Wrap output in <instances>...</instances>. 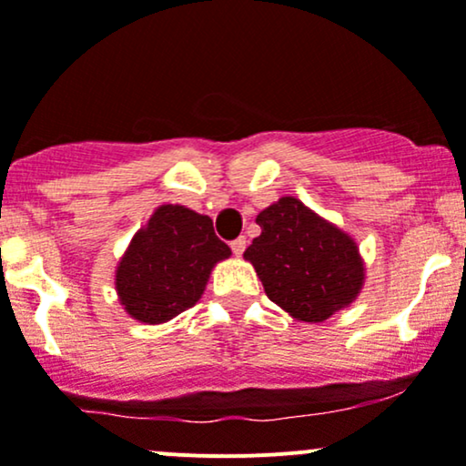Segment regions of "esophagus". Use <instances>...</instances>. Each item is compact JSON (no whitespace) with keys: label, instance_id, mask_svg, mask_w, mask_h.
I'll return each mask as SVG.
<instances>
[{"label":"esophagus","instance_id":"obj_1","mask_svg":"<svg viewBox=\"0 0 466 466\" xmlns=\"http://www.w3.org/2000/svg\"><path fill=\"white\" fill-rule=\"evenodd\" d=\"M246 246H248V241L243 237H238V238H234L232 243H229V248H232V252L237 254V257H241L243 252H246Z\"/></svg>","mask_w":466,"mask_h":466}]
</instances>
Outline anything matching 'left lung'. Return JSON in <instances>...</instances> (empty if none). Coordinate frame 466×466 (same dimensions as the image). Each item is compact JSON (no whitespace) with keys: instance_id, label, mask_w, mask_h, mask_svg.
I'll return each instance as SVG.
<instances>
[{"instance_id":"obj_1","label":"left lung","mask_w":466,"mask_h":466,"mask_svg":"<svg viewBox=\"0 0 466 466\" xmlns=\"http://www.w3.org/2000/svg\"><path fill=\"white\" fill-rule=\"evenodd\" d=\"M261 237L243 257L270 301L299 321H323L349 306L364 283L355 241L286 196L257 217Z\"/></svg>"}]
</instances>
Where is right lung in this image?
I'll return each instance as SVG.
<instances>
[{"instance_id": "add662e5", "label": "right lung", "mask_w": 466, "mask_h": 466, "mask_svg": "<svg viewBox=\"0 0 466 466\" xmlns=\"http://www.w3.org/2000/svg\"><path fill=\"white\" fill-rule=\"evenodd\" d=\"M229 254L212 218L183 205H163L117 266V297L134 319L169 321L198 301L214 263Z\"/></svg>"}]
</instances>
